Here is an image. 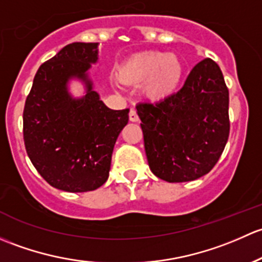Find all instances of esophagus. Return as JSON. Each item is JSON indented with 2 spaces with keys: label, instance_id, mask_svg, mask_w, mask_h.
Instances as JSON below:
<instances>
[{
  "label": "esophagus",
  "instance_id": "esophagus-1",
  "mask_svg": "<svg viewBox=\"0 0 262 262\" xmlns=\"http://www.w3.org/2000/svg\"><path fill=\"white\" fill-rule=\"evenodd\" d=\"M128 118H130L131 122H137V121H139V116H137L136 110H134V108L130 110V113H128Z\"/></svg>",
  "mask_w": 262,
  "mask_h": 262
}]
</instances>
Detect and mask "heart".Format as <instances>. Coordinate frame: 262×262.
Returning <instances> with one entry per match:
<instances>
[{
  "label": "heart",
  "instance_id": "b5f03b06",
  "mask_svg": "<svg viewBox=\"0 0 262 262\" xmlns=\"http://www.w3.org/2000/svg\"><path fill=\"white\" fill-rule=\"evenodd\" d=\"M118 74L123 82H142V96L158 103L178 91L184 77V64L177 54L160 50L141 51L123 61Z\"/></svg>",
  "mask_w": 262,
  "mask_h": 262
}]
</instances>
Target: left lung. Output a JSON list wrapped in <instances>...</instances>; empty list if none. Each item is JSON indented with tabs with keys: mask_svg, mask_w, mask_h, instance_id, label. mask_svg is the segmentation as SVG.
I'll return each mask as SVG.
<instances>
[{
	"mask_svg": "<svg viewBox=\"0 0 262 262\" xmlns=\"http://www.w3.org/2000/svg\"><path fill=\"white\" fill-rule=\"evenodd\" d=\"M228 90L215 61H199L179 92L159 103H139L150 170L169 183L212 170L230 135Z\"/></svg>",
	"mask_w": 262,
	"mask_h": 262,
	"instance_id": "obj_1",
	"label": "left lung"
}]
</instances>
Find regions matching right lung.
Listing matches in <instances>:
<instances>
[{
  "label": "right lung",
  "mask_w": 262,
  "mask_h": 262,
  "mask_svg": "<svg viewBox=\"0 0 262 262\" xmlns=\"http://www.w3.org/2000/svg\"><path fill=\"white\" fill-rule=\"evenodd\" d=\"M98 42H73L40 66L24 108V141L32 165L51 187L71 193L96 190L108 179L116 140L128 110L108 108L93 90L92 64ZM77 79L86 93L73 97Z\"/></svg>",
  "instance_id": "add662e5"
}]
</instances>
